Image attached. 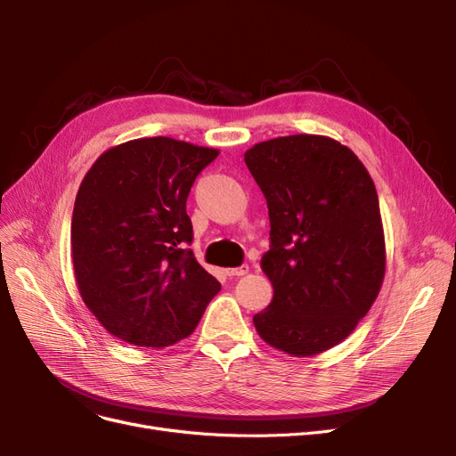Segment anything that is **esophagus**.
Returning a JSON list of instances; mask_svg holds the SVG:
<instances>
[{"label":"esophagus","instance_id":"esophagus-1","mask_svg":"<svg viewBox=\"0 0 456 456\" xmlns=\"http://www.w3.org/2000/svg\"><path fill=\"white\" fill-rule=\"evenodd\" d=\"M249 272V266H240V268H227L225 270V275L227 277H242V275H246Z\"/></svg>","mask_w":456,"mask_h":456}]
</instances>
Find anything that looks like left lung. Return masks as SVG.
<instances>
[{
  "mask_svg": "<svg viewBox=\"0 0 456 456\" xmlns=\"http://www.w3.org/2000/svg\"><path fill=\"white\" fill-rule=\"evenodd\" d=\"M268 201L270 251L260 268L273 286L253 316L258 337L290 356L344 342L377 299L387 272L373 179L338 140L290 134L244 153Z\"/></svg>",
  "mask_w": 456,
  "mask_h": 456,
  "instance_id": "obj_1",
  "label": "left lung"
}]
</instances>
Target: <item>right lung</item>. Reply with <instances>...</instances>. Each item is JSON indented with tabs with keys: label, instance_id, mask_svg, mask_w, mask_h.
Returning <instances> with one entry per match:
<instances>
[{
	"label": "right lung",
	"instance_id": "obj_1",
	"mask_svg": "<svg viewBox=\"0 0 456 456\" xmlns=\"http://www.w3.org/2000/svg\"><path fill=\"white\" fill-rule=\"evenodd\" d=\"M218 150L151 136L118 143L86 172L71 216L79 294L116 338L167 347L190 337L220 282L194 253L186 198Z\"/></svg>",
	"mask_w": 456,
	"mask_h": 456
}]
</instances>
